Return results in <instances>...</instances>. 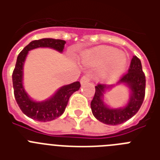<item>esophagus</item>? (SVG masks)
Instances as JSON below:
<instances>
[{
	"mask_svg": "<svg viewBox=\"0 0 160 160\" xmlns=\"http://www.w3.org/2000/svg\"><path fill=\"white\" fill-rule=\"evenodd\" d=\"M90 80V75H84L81 79H80V84L81 85H85V83H87L89 82Z\"/></svg>",
	"mask_w": 160,
	"mask_h": 160,
	"instance_id": "esophagus-1",
	"label": "esophagus"
}]
</instances>
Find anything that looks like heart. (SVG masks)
<instances>
[{
  "label": "heart",
  "mask_w": 160,
  "mask_h": 160,
  "mask_svg": "<svg viewBox=\"0 0 160 160\" xmlns=\"http://www.w3.org/2000/svg\"><path fill=\"white\" fill-rule=\"evenodd\" d=\"M80 60L84 65L90 66H103L102 76L111 79L120 75L125 70L128 63V58L119 50L102 46L95 47L85 51L80 56Z\"/></svg>",
  "instance_id": "heart-1"
}]
</instances>
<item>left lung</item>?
<instances>
[{
  "label": "left lung",
  "instance_id": "obj_1",
  "mask_svg": "<svg viewBox=\"0 0 160 160\" xmlns=\"http://www.w3.org/2000/svg\"><path fill=\"white\" fill-rule=\"evenodd\" d=\"M117 85H124L129 89V99L124 107L110 108L104 101V95L114 85L99 84L95 86V93L90 107L93 115L104 124L117 125L129 120L139 111L145 95V75L142 70L141 61L133 56L128 72L122 76Z\"/></svg>",
  "mask_w": 160,
  "mask_h": 160
}]
</instances>
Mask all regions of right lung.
<instances>
[{"label": "right lung", "instance_id": "add662e5", "mask_svg": "<svg viewBox=\"0 0 160 160\" xmlns=\"http://www.w3.org/2000/svg\"><path fill=\"white\" fill-rule=\"evenodd\" d=\"M63 40L44 38L30 42L17 56L16 64L12 74L14 95L20 109L26 116L41 122L51 121L60 117L65 112L69 99L73 93L79 90V81L59 88L52 96L43 101H36L31 99L26 93L23 85V69L29 51L36 48L54 49L62 53L65 44Z\"/></svg>", "mask_w": 160, "mask_h": 160}]
</instances>
